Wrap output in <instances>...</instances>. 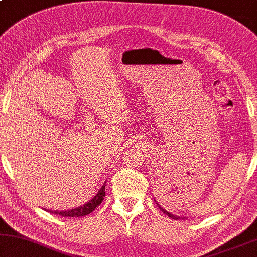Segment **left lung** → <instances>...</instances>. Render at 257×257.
<instances>
[{"instance_id": "1", "label": "left lung", "mask_w": 257, "mask_h": 257, "mask_svg": "<svg viewBox=\"0 0 257 257\" xmlns=\"http://www.w3.org/2000/svg\"><path fill=\"white\" fill-rule=\"evenodd\" d=\"M155 202H156V204H157V206H158V207H160V209H161V211H162V212H163V213H165V214H166V215H168V216H170V218H171V219H175V220H178V219H184V216L175 215V214H172V213H170V212H168V211H165V209H164L163 207H161V205H160V204H158V202H157L156 200H155Z\"/></svg>"}]
</instances>
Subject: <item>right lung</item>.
<instances>
[{
  "mask_svg": "<svg viewBox=\"0 0 257 257\" xmlns=\"http://www.w3.org/2000/svg\"><path fill=\"white\" fill-rule=\"evenodd\" d=\"M104 185H106V184H103L102 187L99 190V192H97L91 200L86 202L84 205L79 206V207L67 209V211H49V212L55 213V214H59L61 216H70V218H73V216L87 215L89 213H92L94 209H95L97 206L102 202L103 197L106 196V192H104Z\"/></svg>",
  "mask_w": 257,
  "mask_h": 257,
  "instance_id": "add662e5",
  "label": "right lung"
}]
</instances>
